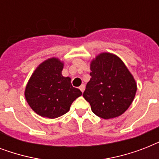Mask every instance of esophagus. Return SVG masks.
I'll use <instances>...</instances> for the list:
<instances>
[{"label":"esophagus","mask_w":159,"mask_h":159,"mask_svg":"<svg viewBox=\"0 0 159 159\" xmlns=\"http://www.w3.org/2000/svg\"><path fill=\"white\" fill-rule=\"evenodd\" d=\"M79 89L81 90V92H84V90H85V85H84V84L81 85V86H80V87H79Z\"/></svg>","instance_id":"34e87169"}]
</instances>
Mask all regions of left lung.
<instances>
[{"mask_svg": "<svg viewBox=\"0 0 159 159\" xmlns=\"http://www.w3.org/2000/svg\"><path fill=\"white\" fill-rule=\"evenodd\" d=\"M91 79L83 97L92 112L103 119L118 117L129 107L137 85L123 61L116 55L102 53L90 64Z\"/></svg>", "mask_w": 159, "mask_h": 159, "instance_id": "left-lung-1", "label": "left lung"}]
</instances>
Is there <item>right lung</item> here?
<instances>
[{"mask_svg": "<svg viewBox=\"0 0 159 159\" xmlns=\"http://www.w3.org/2000/svg\"><path fill=\"white\" fill-rule=\"evenodd\" d=\"M63 62L52 57L43 62L26 85L25 97L35 113L54 119L69 111L82 92L72 86L71 78L62 75Z\"/></svg>", "mask_w": 159, "mask_h": 159, "instance_id": "add662e5", "label": "right lung"}]
</instances>
